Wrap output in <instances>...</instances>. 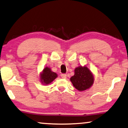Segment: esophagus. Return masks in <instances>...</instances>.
Wrapping results in <instances>:
<instances>
[{"mask_svg":"<svg viewBox=\"0 0 128 128\" xmlns=\"http://www.w3.org/2000/svg\"><path fill=\"white\" fill-rule=\"evenodd\" d=\"M61 77L62 79H66V75L65 74H62L61 75Z\"/></svg>","mask_w":128,"mask_h":128,"instance_id":"esophagus-1","label":"esophagus"}]
</instances>
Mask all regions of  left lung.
<instances>
[{
  "instance_id": "1",
  "label": "left lung",
  "mask_w": 128,
  "mask_h": 128,
  "mask_svg": "<svg viewBox=\"0 0 128 128\" xmlns=\"http://www.w3.org/2000/svg\"><path fill=\"white\" fill-rule=\"evenodd\" d=\"M74 71V75L70 78V80L77 90L84 91L91 87L94 82V76L87 66H80L75 68Z\"/></svg>"
}]
</instances>
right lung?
<instances>
[{
	"instance_id": "add662e5",
	"label": "right lung",
	"mask_w": 128,
	"mask_h": 128,
	"mask_svg": "<svg viewBox=\"0 0 128 128\" xmlns=\"http://www.w3.org/2000/svg\"><path fill=\"white\" fill-rule=\"evenodd\" d=\"M57 77V74L52 72L50 68L46 66L40 74V81L43 84H48L53 82Z\"/></svg>"
}]
</instances>
